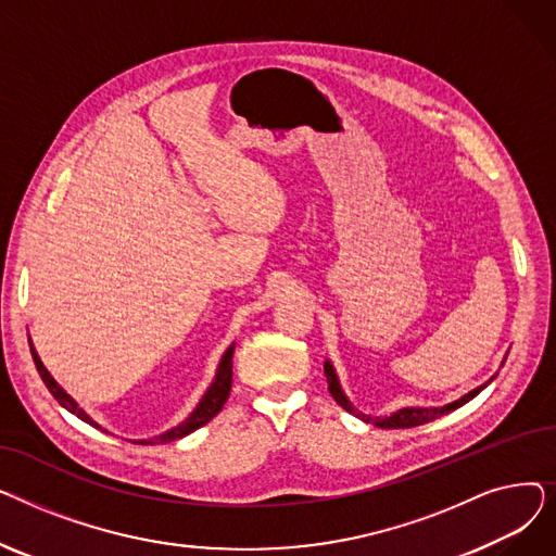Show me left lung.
Returning a JSON list of instances; mask_svg holds the SVG:
<instances>
[{
	"label": "left lung",
	"instance_id": "1",
	"mask_svg": "<svg viewBox=\"0 0 556 556\" xmlns=\"http://www.w3.org/2000/svg\"><path fill=\"white\" fill-rule=\"evenodd\" d=\"M325 374H327V383H329V392H331V396L336 399V403L340 405V407H344L346 413H352V415H356V417H361L363 421H367V424H374V426H378V428H415V426H421V424H428V421H432V419H437V417H442V415H448L451 410H455V407H459V405H464V403H469L473 396H478L484 388H486V383L484 386H480V388H476L473 392H469V394H464L462 399H457V401H453V403H448V405H442V407H403V410H396L394 415H390V417H369V415H361V413H356L354 407H352V403L346 401V396L342 394V390H340V383H338V376H336V371H333V365L331 363H325Z\"/></svg>",
	"mask_w": 556,
	"mask_h": 556
}]
</instances>
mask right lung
I'll list each match as a JSON object with an SVG mask.
<instances>
[{
    "mask_svg": "<svg viewBox=\"0 0 556 556\" xmlns=\"http://www.w3.org/2000/svg\"><path fill=\"white\" fill-rule=\"evenodd\" d=\"M28 346H31V356H34V363H36V369H38V374H40V378H42V383H45L47 390L53 394V399H55L58 403H61V405L65 407V410H70L72 415H76L78 419H83L85 424H92L94 428H99V424H94L90 417H87V415L80 410V407H78V403H76L61 386H58V383L53 381L51 374L47 371V367H45L42 361L38 358L36 349H34V342H28ZM231 356H233V344L225 352V356H223V361H220V365H218L214 383L210 386L207 394L202 396V401L198 403V407L189 415L187 421H182L180 426H175V428H170V430H166V432L153 437V440H141V442H137V444H143V446H149V444H168V442L180 440V437H187L189 432L198 430L200 426L210 424V421L223 410V405H225V401H227V396H229V390H231Z\"/></svg>",
    "mask_w": 556,
    "mask_h": 556,
    "instance_id": "obj_1",
    "label": "right lung"
}]
</instances>
